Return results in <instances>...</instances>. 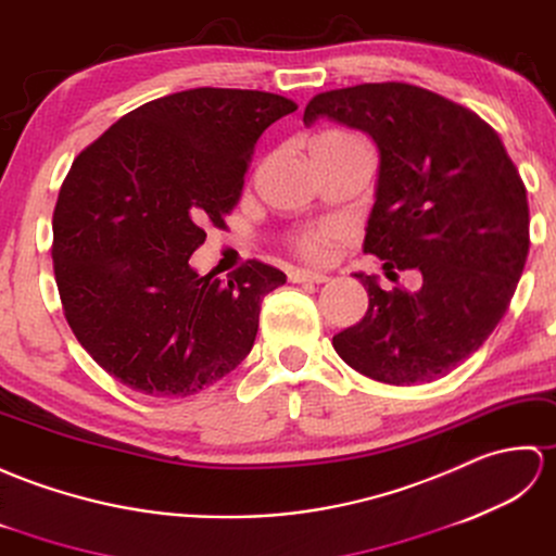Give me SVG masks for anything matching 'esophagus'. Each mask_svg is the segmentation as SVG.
<instances>
[{
	"label": "esophagus",
	"mask_w": 556,
	"mask_h": 556,
	"mask_svg": "<svg viewBox=\"0 0 556 556\" xmlns=\"http://www.w3.org/2000/svg\"><path fill=\"white\" fill-rule=\"evenodd\" d=\"M290 282H328L330 278L326 274H316V270H304V268H294L288 274Z\"/></svg>",
	"instance_id": "esophagus-1"
}]
</instances>
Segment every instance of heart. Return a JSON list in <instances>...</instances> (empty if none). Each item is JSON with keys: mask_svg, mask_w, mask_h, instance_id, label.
Listing matches in <instances>:
<instances>
[{"mask_svg": "<svg viewBox=\"0 0 556 556\" xmlns=\"http://www.w3.org/2000/svg\"><path fill=\"white\" fill-rule=\"evenodd\" d=\"M338 236H340V226L336 224L320 226L316 230L304 232V236L298 240V250L304 258H309V262H326L330 256V247Z\"/></svg>", "mask_w": 556, "mask_h": 556, "instance_id": "obj_1", "label": "heart"}]
</instances>
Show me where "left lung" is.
<instances>
[{"label":"left lung","mask_w":556,"mask_h":556,"mask_svg":"<svg viewBox=\"0 0 556 556\" xmlns=\"http://www.w3.org/2000/svg\"><path fill=\"white\" fill-rule=\"evenodd\" d=\"M364 130L378 147L364 252L421 270V288L380 290L354 274L368 312L332 338L354 371L388 386L447 376L507 314L528 256L526 185L500 135L471 109L406 83L320 92L304 109Z\"/></svg>","instance_id":"obj_1"}]
</instances>
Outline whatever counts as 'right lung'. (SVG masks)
Segmentation results:
<instances>
[{
  "label": "right lung",
  "instance_id": "right-lung-1",
  "mask_svg": "<svg viewBox=\"0 0 556 556\" xmlns=\"http://www.w3.org/2000/svg\"><path fill=\"white\" fill-rule=\"evenodd\" d=\"M298 109L258 90L197 88L138 106L83 150L54 208V276L73 336L109 376L188 397L250 354L282 270L247 262L228 282L190 256L238 204L256 140Z\"/></svg>",
  "mask_w": 556,
  "mask_h": 556
}]
</instances>
